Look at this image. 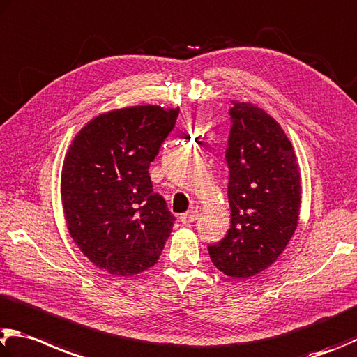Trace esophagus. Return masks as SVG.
I'll return each instance as SVG.
<instances>
[{"instance_id":"obj_1","label":"esophagus","mask_w":357,"mask_h":357,"mask_svg":"<svg viewBox=\"0 0 357 357\" xmlns=\"http://www.w3.org/2000/svg\"><path fill=\"white\" fill-rule=\"evenodd\" d=\"M197 218H198V209H197V207H192L190 211H187L185 213H183V215L179 217L181 223H184V225H190V223L195 222Z\"/></svg>"}]
</instances>
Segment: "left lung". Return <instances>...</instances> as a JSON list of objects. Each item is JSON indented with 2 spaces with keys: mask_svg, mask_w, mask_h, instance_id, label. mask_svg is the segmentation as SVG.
<instances>
[{
  "mask_svg": "<svg viewBox=\"0 0 357 357\" xmlns=\"http://www.w3.org/2000/svg\"><path fill=\"white\" fill-rule=\"evenodd\" d=\"M226 148L231 228L211 245L213 265L248 280L282 255L296 229L301 179L296 154L273 116L251 102H232Z\"/></svg>",
  "mask_w": 357,
  "mask_h": 357,
  "instance_id": "obj_1",
  "label": "left lung"
}]
</instances>
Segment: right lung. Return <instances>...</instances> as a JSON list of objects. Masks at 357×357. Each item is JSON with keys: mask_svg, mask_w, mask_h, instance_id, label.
<instances>
[{"mask_svg": "<svg viewBox=\"0 0 357 357\" xmlns=\"http://www.w3.org/2000/svg\"><path fill=\"white\" fill-rule=\"evenodd\" d=\"M179 109L132 106L90 120L63 159L61 197L71 238L96 267L132 276L158 262L174 217L148 173Z\"/></svg>", "mask_w": 357, "mask_h": 357, "instance_id": "obj_1", "label": "right lung"}]
</instances>
